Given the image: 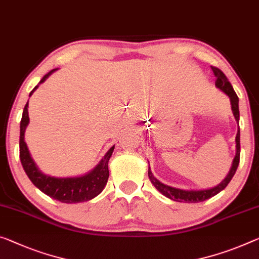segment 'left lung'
Returning <instances> with one entry per match:
<instances>
[{
  "instance_id": "1",
  "label": "left lung",
  "mask_w": 259,
  "mask_h": 259,
  "mask_svg": "<svg viewBox=\"0 0 259 259\" xmlns=\"http://www.w3.org/2000/svg\"><path fill=\"white\" fill-rule=\"evenodd\" d=\"M212 70L214 75H215V85L217 88L224 91L226 95H228L230 98V103H232V110L234 113V117H235L236 121L238 122L240 120V111H238V97L235 91H234L232 84L228 81V78L226 77V75L222 73V71L217 68V67H212ZM240 152H241V146H240V127H238V132L236 135V155L235 158L233 161V165L232 169H230L229 174L227 175V177L222 181L220 184L213 189H208V190H200V191H185V190H181V189H175L171 188V186H168L165 184H163L160 181H157L156 178L153 176L152 171H150V166L148 168V176L150 182L153 183V185L162 194H164L165 197H168L170 199H172L175 201H180V202H199V201H204L206 199H209L215 196L219 192H221L227 185L229 184V182L232 181V178L234 175H235L238 163H240Z\"/></svg>"
}]
</instances>
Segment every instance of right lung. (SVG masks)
<instances>
[{
    "label": "right lung",
    "instance_id": "obj_1",
    "mask_svg": "<svg viewBox=\"0 0 259 259\" xmlns=\"http://www.w3.org/2000/svg\"><path fill=\"white\" fill-rule=\"evenodd\" d=\"M55 69L51 70L45 76L41 78L40 83L53 73ZM38 88V85L31 91L30 96L33 94V91ZM29 103V102H27ZM26 103L25 107L23 110V116L21 120V135H19V158H21L22 165L27 177L30 181L37 186V188L47 196L59 200L66 204H75V202L88 201L90 199L95 198L102 192L109 178V168H107V162H109L111 155L113 153L114 146L110 148L109 152L103 157V160L99 162V164L89 174L81 177H71V178H57L46 176L38 170L37 165L31 157L27 149V146L24 141V133L27 124H29V112H27Z\"/></svg>",
    "mask_w": 259,
    "mask_h": 259
}]
</instances>
